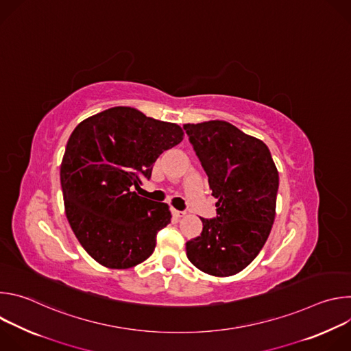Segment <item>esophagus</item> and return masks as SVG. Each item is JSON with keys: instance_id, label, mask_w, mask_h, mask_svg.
<instances>
[{"instance_id": "obj_1", "label": "esophagus", "mask_w": 351, "mask_h": 351, "mask_svg": "<svg viewBox=\"0 0 351 351\" xmlns=\"http://www.w3.org/2000/svg\"><path fill=\"white\" fill-rule=\"evenodd\" d=\"M172 214H173L175 218H182V217L186 215L184 211H179V210H175V208H172Z\"/></svg>"}]
</instances>
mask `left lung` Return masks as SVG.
<instances>
[{
	"label": "left lung",
	"instance_id": "8db88e82",
	"mask_svg": "<svg viewBox=\"0 0 351 351\" xmlns=\"http://www.w3.org/2000/svg\"><path fill=\"white\" fill-rule=\"evenodd\" d=\"M218 198L217 217L186 243L190 263L214 276L243 271L264 247L275 219L279 175L265 143L223 121L184 125Z\"/></svg>",
	"mask_w": 351,
	"mask_h": 351
}]
</instances>
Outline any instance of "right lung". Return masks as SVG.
Returning a JSON list of instances; mask_svg holds the SVG:
<instances>
[{
  "mask_svg": "<svg viewBox=\"0 0 351 351\" xmlns=\"http://www.w3.org/2000/svg\"><path fill=\"white\" fill-rule=\"evenodd\" d=\"M183 138L180 126L115 107L80 122L61 164V187L71 228L101 265L132 268L153 254L157 234L171 222L169 207L133 187Z\"/></svg>",
  "mask_w": 351,
  "mask_h": 351,
  "instance_id": "add662e5",
  "label": "right lung"
}]
</instances>
